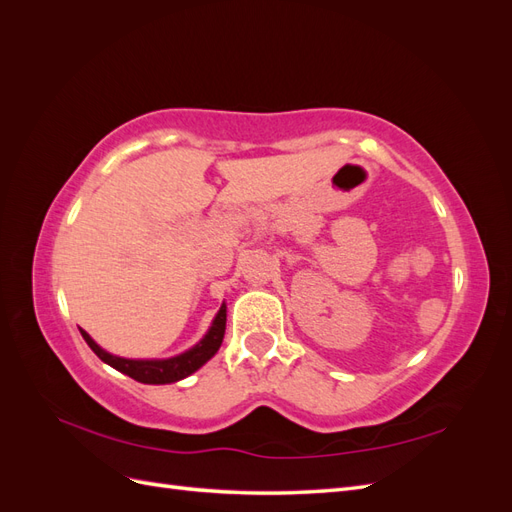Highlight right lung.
I'll return each mask as SVG.
<instances>
[{
  "label": "right lung",
  "mask_w": 512,
  "mask_h": 512,
  "mask_svg": "<svg viewBox=\"0 0 512 512\" xmlns=\"http://www.w3.org/2000/svg\"><path fill=\"white\" fill-rule=\"evenodd\" d=\"M224 331H226V303H222L220 312L215 314L205 337L190 350H185L177 356H170V359H123V356L111 354L104 348H100L87 331L81 329V335L87 342V346L100 356V361L121 371V374H126L143 384H170V382H179L183 378L192 376L196 369L203 367L211 356H215V352H218L222 346Z\"/></svg>",
  "instance_id": "right-lung-1"
}]
</instances>
